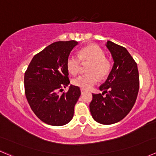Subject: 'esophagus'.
I'll return each instance as SVG.
<instances>
[{"label":"esophagus","instance_id":"1","mask_svg":"<svg viewBox=\"0 0 156 156\" xmlns=\"http://www.w3.org/2000/svg\"><path fill=\"white\" fill-rule=\"evenodd\" d=\"M81 94H84V93L86 92V90L83 89V88H81Z\"/></svg>","mask_w":156,"mask_h":156}]
</instances>
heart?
Wrapping results in <instances>:
<instances>
[{"mask_svg":"<svg viewBox=\"0 0 156 156\" xmlns=\"http://www.w3.org/2000/svg\"><path fill=\"white\" fill-rule=\"evenodd\" d=\"M81 59L90 62L87 69L90 73L83 74L73 80V84L75 86L83 89L91 88L98 82V75L103 78L111 71V62L105 57L103 49L97 45H89L82 48L79 52V56L72 53L69 55L66 59V67L71 74L75 75L79 72Z\"/></svg>","mask_w":156,"mask_h":156,"instance_id":"heart-1","label":"heart"}]
</instances>
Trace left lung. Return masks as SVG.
I'll list each match as a JSON object with an SVG mask.
<instances>
[{"mask_svg": "<svg viewBox=\"0 0 156 156\" xmlns=\"http://www.w3.org/2000/svg\"><path fill=\"white\" fill-rule=\"evenodd\" d=\"M106 46L114 64L106 81L100 87L103 93L93 94L90 111L97 122L112 125L122 120L133 108L139 91V72L126 48L110 41Z\"/></svg>", "mask_w": 156, "mask_h": 156, "instance_id": "1", "label": "left lung"}]
</instances>
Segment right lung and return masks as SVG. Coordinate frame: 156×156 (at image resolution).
I'll list each match as a JSON object with an SVG mask.
<instances>
[{
  "label": "right lung",
  "instance_id": "add662e5",
  "mask_svg": "<svg viewBox=\"0 0 156 156\" xmlns=\"http://www.w3.org/2000/svg\"><path fill=\"white\" fill-rule=\"evenodd\" d=\"M75 41H56L37 53L25 73V93L30 107L40 120L53 126L68 124L81 96L78 86L71 84L69 90L59 95L70 81L66 59L78 44Z\"/></svg>",
  "mask_w": 156,
  "mask_h": 156
}]
</instances>
